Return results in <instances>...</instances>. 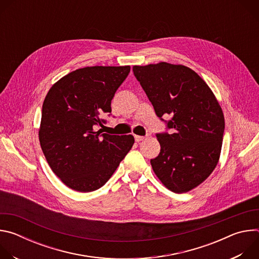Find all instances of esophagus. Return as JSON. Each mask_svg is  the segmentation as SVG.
Returning a JSON list of instances; mask_svg holds the SVG:
<instances>
[{
	"mask_svg": "<svg viewBox=\"0 0 259 259\" xmlns=\"http://www.w3.org/2000/svg\"><path fill=\"white\" fill-rule=\"evenodd\" d=\"M134 138H135V141H136V142H139V141H141V140L144 139L143 136H139V135H134Z\"/></svg>",
	"mask_w": 259,
	"mask_h": 259,
	"instance_id": "1",
	"label": "esophagus"
}]
</instances>
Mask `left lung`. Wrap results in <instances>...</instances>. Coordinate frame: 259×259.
<instances>
[{"label":"left lung","instance_id":"obj_1","mask_svg":"<svg viewBox=\"0 0 259 259\" xmlns=\"http://www.w3.org/2000/svg\"><path fill=\"white\" fill-rule=\"evenodd\" d=\"M133 73L170 133H157L161 151L151 160L154 172L174 193L201 184L216 167L225 117L213 92L196 71L167 62L134 65ZM164 114L171 119L165 121Z\"/></svg>","mask_w":259,"mask_h":259}]
</instances>
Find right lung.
Listing matches in <instances>:
<instances>
[{
	"instance_id": "obj_1",
	"label": "right lung",
	"mask_w": 259,
	"mask_h": 259,
	"mask_svg": "<svg viewBox=\"0 0 259 259\" xmlns=\"http://www.w3.org/2000/svg\"><path fill=\"white\" fill-rule=\"evenodd\" d=\"M130 66H87L73 70L47 93L39 131L45 158L60 180L81 193L104 186L134 143L132 135H109L98 126Z\"/></svg>"
}]
</instances>
